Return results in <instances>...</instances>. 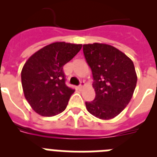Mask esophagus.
<instances>
[{"instance_id":"34e87169","label":"esophagus","mask_w":157,"mask_h":157,"mask_svg":"<svg viewBox=\"0 0 157 157\" xmlns=\"http://www.w3.org/2000/svg\"><path fill=\"white\" fill-rule=\"evenodd\" d=\"M85 86H86V83L84 82H81V84L78 86V90H82V89L85 87Z\"/></svg>"}]
</instances>
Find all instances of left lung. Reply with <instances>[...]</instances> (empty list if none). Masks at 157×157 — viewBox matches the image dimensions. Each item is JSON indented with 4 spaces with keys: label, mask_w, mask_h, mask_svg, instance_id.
Masks as SVG:
<instances>
[{
    "label": "left lung",
    "mask_w": 157,
    "mask_h": 157,
    "mask_svg": "<svg viewBox=\"0 0 157 157\" xmlns=\"http://www.w3.org/2000/svg\"><path fill=\"white\" fill-rule=\"evenodd\" d=\"M83 52L92 70L95 99L86 102L90 114L111 120L125 109L137 84L133 61L118 48L103 43L83 45Z\"/></svg>",
    "instance_id": "obj_1"
}]
</instances>
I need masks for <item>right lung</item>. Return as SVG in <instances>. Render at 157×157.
I'll return each instance as SVG.
<instances>
[{
    "label": "right lung",
    "instance_id": "add662e5",
    "mask_svg": "<svg viewBox=\"0 0 157 157\" xmlns=\"http://www.w3.org/2000/svg\"><path fill=\"white\" fill-rule=\"evenodd\" d=\"M82 46L64 41L52 43L33 54L23 65V94L37 114L53 116L65 110L75 90L65 84L63 67Z\"/></svg>",
    "mask_w": 157,
    "mask_h": 157
}]
</instances>
